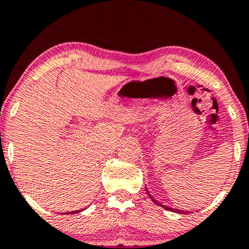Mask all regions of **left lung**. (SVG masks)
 Listing matches in <instances>:
<instances>
[{
	"mask_svg": "<svg viewBox=\"0 0 249 249\" xmlns=\"http://www.w3.org/2000/svg\"><path fill=\"white\" fill-rule=\"evenodd\" d=\"M146 191H147V190H146ZM147 194L149 195V197H151V199H152V200H153V202L155 203V204H158L159 206H161V208L166 209V210H169V211H173V212H178V213H182V214H185V213H188V212H189V211H184V210H183V211H182V210H178V209H173V208H169V206L162 205V204H161V203H159L157 199H154V198H153V197H152V196H151V194H149V193H148V191H147Z\"/></svg>",
	"mask_w": 249,
	"mask_h": 249,
	"instance_id": "left-lung-1",
	"label": "left lung"
}]
</instances>
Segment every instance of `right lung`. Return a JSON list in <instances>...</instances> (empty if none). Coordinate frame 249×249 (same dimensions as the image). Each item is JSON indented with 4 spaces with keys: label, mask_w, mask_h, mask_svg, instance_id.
I'll return each mask as SVG.
<instances>
[{
    "label": "right lung",
    "mask_w": 249,
    "mask_h": 249,
    "mask_svg": "<svg viewBox=\"0 0 249 249\" xmlns=\"http://www.w3.org/2000/svg\"><path fill=\"white\" fill-rule=\"evenodd\" d=\"M82 210H77V211H71V212H68V213H77V212H81Z\"/></svg>",
    "instance_id": "1"
}]
</instances>
